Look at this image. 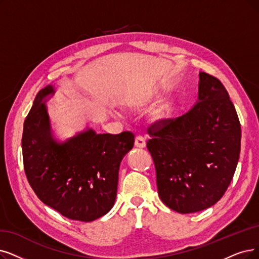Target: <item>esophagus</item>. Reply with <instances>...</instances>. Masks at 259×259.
I'll return each instance as SVG.
<instances>
[{
  "label": "esophagus",
  "instance_id": "1",
  "mask_svg": "<svg viewBox=\"0 0 259 259\" xmlns=\"http://www.w3.org/2000/svg\"><path fill=\"white\" fill-rule=\"evenodd\" d=\"M146 144H147L146 138L142 137L141 135H138L136 137V139H135V146L137 148H144V147H146Z\"/></svg>",
  "mask_w": 259,
  "mask_h": 259
}]
</instances>
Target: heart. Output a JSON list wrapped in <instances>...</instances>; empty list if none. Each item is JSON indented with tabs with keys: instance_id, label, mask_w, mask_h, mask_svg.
<instances>
[{
	"instance_id": "heart-1",
	"label": "heart",
	"mask_w": 259,
	"mask_h": 259,
	"mask_svg": "<svg viewBox=\"0 0 259 259\" xmlns=\"http://www.w3.org/2000/svg\"><path fill=\"white\" fill-rule=\"evenodd\" d=\"M159 100H160V95L156 94V92H152V94H148L135 101H133L131 104V108L135 109V110H140V109H143L146 107H149L150 105L158 102ZM172 108H173L172 101H167V102L162 103L161 105H159L157 108H155L152 111V113H151L152 120L161 121L167 117H169V115L172 111Z\"/></svg>"
}]
</instances>
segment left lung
<instances>
[{
	"instance_id": "1",
	"label": "left lung",
	"mask_w": 259,
	"mask_h": 259,
	"mask_svg": "<svg viewBox=\"0 0 259 259\" xmlns=\"http://www.w3.org/2000/svg\"><path fill=\"white\" fill-rule=\"evenodd\" d=\"M161 201L191 213L218 202L233 180L240 154L241 127L222 82L201 72L199 100L185 115L148 128Z\"/></svg>"
}]
</instances>
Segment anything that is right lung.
I'll list each match as a JSON object with an SVG mask.
<instances>
[{
  "mask_svg": "<svg viewBox=\"0 0 259 259\" xmlns=\"http://www.w3.org/2000/svg\"><path fill=\"white\" fill-rule=\"evenodd\" d=\"M41 89L24 121L23 164L27 181L38 198L71 220L94 221L115 204L120 162L134 147L130 131L117 135L80 133L63 144L51 136L42 100L53 94Z\"/></svg>",
  "mask_w": 259,
  "mask_h": 259,
  "instance_id": "obj_1",
  "label": "right lung"
}]
</instances>
